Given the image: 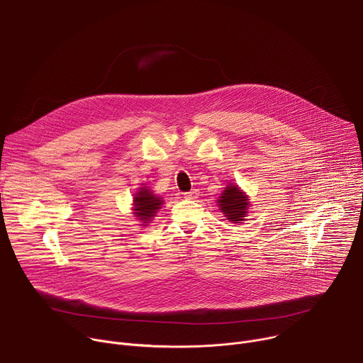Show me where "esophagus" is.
<instances>
[{"mask_svg": "<svg viewBox=\"0 0 363 363\" xmlns=\"http://www.w3.org/2000/svg\"><path fill=\"white\" fill-rule=\"evenodd\" d=\"M184 195H185V198H188V199H195V198H198L199 192H198V189H192V191H189V192H185Z\"/></svg>", "mask_w": 363, "mask_h": 363, "instance_id": "esophagus-1", "label": "esophagus"}]
</instances>
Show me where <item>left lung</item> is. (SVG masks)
Here are the masks:
<instances>
[{"mask_svg": "<svg viewBox=\"0 0 363 363\" xmlns=\"http://www.w3.org/2000/svg\"><path fill=\"white\" fill-rule=\"evenodd\" d=\"M217 202L221 213L225 214L227 220L233 221L234 224L245 220L250 202L245 192H242L237 185L230 184L228 186H225Z\"/></svg>", "mask_w": 363, "mask_h": 363, "instance_id": "obj_1", "label": "left lung"}]
</instances>
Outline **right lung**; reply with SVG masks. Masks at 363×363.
Instances as JSON below:
<instances>
[{
  "label": "right lung",
  "mask_w": 363,
  "mask_h": 363,
  "mask_svg": "<svg viewBox=\"0 0 363 363\" xmlns=\"http://www.w3.org/2000/svg\"><path fill=\"white\" fill-rule=\"evenodd\" d=\"M162 203L164 201L160 196L153 195L150 189H147L146 186L139 188L133 199V205H135L133 214L135 217H138V220L145 223L143 225H146L152 220V217H155V214L158 213Z\"/></svg>",
  "instance_id": "add662e5"
}]
</instances>
